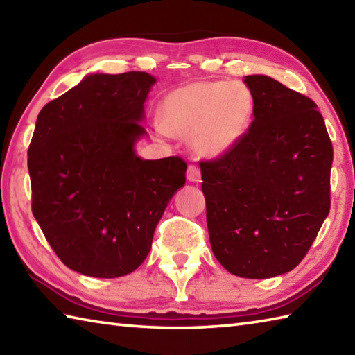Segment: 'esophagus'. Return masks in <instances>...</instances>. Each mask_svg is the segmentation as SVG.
Returning a JSON list of instances; mask_svg holds the SVG:
<instances>
[{
    "mask_svg": "<svg viewBox=\"0 0 355 355\" xmlns=\"http://www.w3.org/2000/svg\"><path fill=\"white\" fill-rule=\"evenodd\" d=\"M201 178V172H200V168L196 164H189V168H187V180L189 182H200Z\"/></svg>",
    "mask_w": 355,
    "mask_h": 355,
    "instance_id": "34e87169",
    "label": "esophagus"
}]
</instances>
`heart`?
<instances>
[{"instance_id": "b5f03b06", "label": "heart", "mask_w": 355, "mask_h": 355, "mask_svg": "<svg viewBox=\"0 0 355 355\" xmlns=\"http://www.w3.org/2000/svg\"><path fill=\"white\" fill-rule=\"evenodd\" d=\"M254 100L241 83L192 81L173 89L162 104V137H189V148L201 158L226 154L249 128Z\"/></svg>"}]
</instances>
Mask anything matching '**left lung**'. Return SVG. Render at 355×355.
<instances>
[{"label": "left lung", "mask_w": 355, "mask_h": 355, "mask_svg": "<svg viewBox=\"0 0 355 355\" xmlns=\"http://www.w3.org/2000/svg\"><path fill=\"white\" fill-rule=\"evenodd\" d=\"M254 121L226 154L201 162L211 248L245 279L293 270L331 207L332 144L317 104L266 75H248Z\"/></svg>", "instance_id": "8db88e82"}]
</instances>
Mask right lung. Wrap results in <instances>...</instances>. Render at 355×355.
Listing matches in <instances>:
<instances>
[{
  "label": "right lung",
  "instance_id": "right-lung-1",
  "mask_svg": "<svg viewBox=\"0 0 355 355\" xmlns=\"http://www.w3.org/2000/svg\"><path fill=\"white\" fill-rule=\"evenodd\" d=\"M146 72L94 73L38 114L27 152L32 212L67 268L115 279L148 257L159 218L186 182L180 157L143 159Z\"/></svg>",
  "mask_w": 355,
  "mask_h": 355
}]
</instances>
